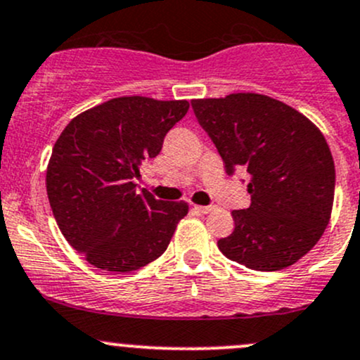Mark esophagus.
<instances>
[{"label":"esophagus","instance_id":"esophagus-1","mask_svg":"<svg viewBox=\"0 0 360 360\" xmlns=\"http://www.w3.org/2000/svg\"><path fill=\"white\" fill-rule=\"evenodd\" d=\"M198 207V211L199 213H202V214H206V213H211V211L214 210V206L213 205H210V206H195Z\"/></svg>","mask_w":360,"mask_h":360}]
</instances>
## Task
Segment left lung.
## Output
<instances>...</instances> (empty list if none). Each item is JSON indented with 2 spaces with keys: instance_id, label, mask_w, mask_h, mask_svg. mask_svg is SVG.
I'll use <instances>...</instances> for the list:
<instances>
[{
  "instance_id": "8db88e82",
  "label": "left lung",
  "mask_w": 360,
  "mask_h": 360,
  "mask_svg": "<svg viewBox=\"0 0 360 360\" xmlns=\"http://www.w3.org/2000/svg\"><path fill=\"white\" fill-rule=\"evenodd\" d=\"M225 172L250 175L251 205L232 211L234 232L218 240L229 260L251 270L286 269L328 227L335 162L324 135L292 107L258 94L192 100Z\"/></svg>"
}]
</instances>
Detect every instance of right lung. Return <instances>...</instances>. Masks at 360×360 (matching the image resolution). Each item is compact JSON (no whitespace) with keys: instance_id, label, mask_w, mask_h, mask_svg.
Listing matches in <instances>:
<instances>
[{"instance_id":"right-lung-1","label":"right lung","mask_w":360,"mask_h":360,"mask_svg":"<svg viewBox=\"0 0 360 360\" xmlns=\"http://www.w3.org/2000/svg\"><path fill=\"white\" fill-rule=\"evenodd\" d=\"M187 110V100L112 98L74 117L55 142L48 201L68 243L97 269L131 272L159 258L187 214V202L133 184Z\"/></svg>"}]
</instances>
